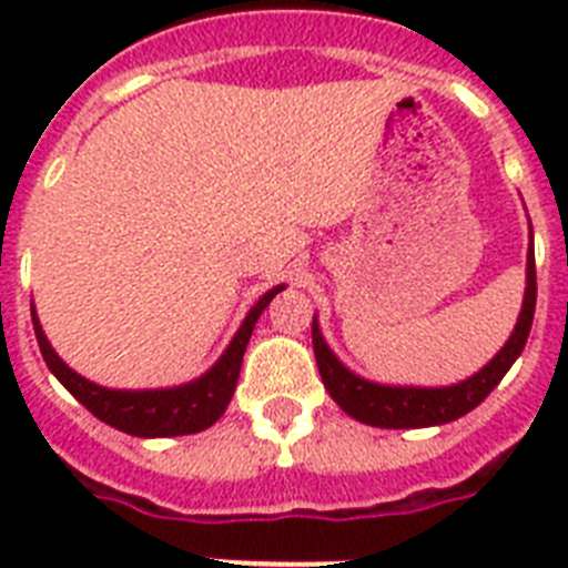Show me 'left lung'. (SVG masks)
<instances>
[{"mask_svg":"<svg viewBox=\"0 0 568 568\" xmlns=\"http://www.w3.org/2000/svg\"><path fill=\"white\" fill-rule=\"evenodd\" d=\"M535 301H538V275H535V250L529 247L524 310L518 315L515 333L480 373L453 386H386L361 378L335 358L324 335H321L318 318H313V349L321 381H324L335 404L361 424L381 426V429H418V426L449 424V420L471 413L500 384V378L509 373V366L524 353L531 318H535Z\"/></svg>","mask_w":568,"mask_h":568,"instance_id":"left-lung-1","label":"left lung"}]
</instances>
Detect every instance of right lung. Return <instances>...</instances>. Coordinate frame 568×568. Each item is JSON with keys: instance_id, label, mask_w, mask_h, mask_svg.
<instances>
[{"instance_id": "add662e5", "label": "right lung", "mask_w": 568, "mask_h": 568, "mask_svg": "<svg viewBox=\"0 0 568 568\" xmlns=\"http://www.w3.org/2000/svg\"><path fill=\"white\" fill-rule=\"evenodd\" d=\"M281 290H284V284H278V287H273L270 293H264L255 301V307L247 313V318L239 327V333L233 335V341H230L222 358L215 361L202 378H195L182 386H170V389H133L130 393V389H108V386L93 384V381L73 373L59 358L57 349L48 344V338L42 333V324L37 318V310H33V329H37L39 349H42V358L50 373L57 375L64 384V389L79 404L88 406L99 420H104V424L115 426V429H122L128 435H135V438L193 435L213 426L224 415V409H227L230 398L235 393V384H239L241 358H244V349L250 344L255 321H258V315L264 313V307H267Z\"/></svg>"}]
</instances>
